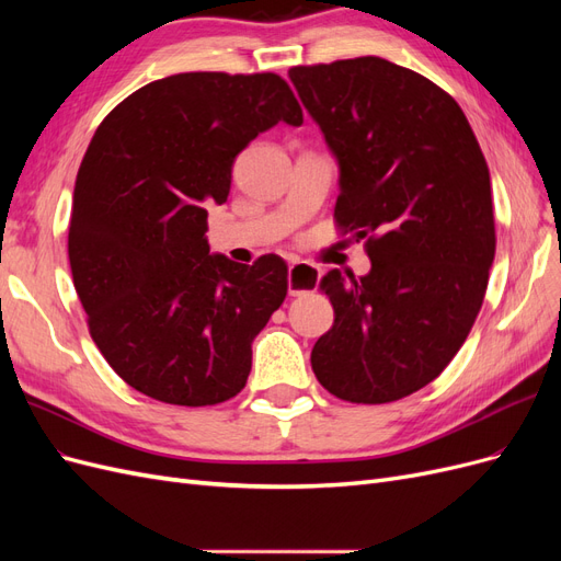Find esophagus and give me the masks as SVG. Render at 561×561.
<instances>
[{
    "label": "esophagus",
    "instance_id": "1",
    "mask_svg": "<svg viewBox=\"0 0 561 561\" xmlns=\"http://www.w3.org/2000/svg\"><path fill=\"white\" fill-rule=\"evenodd\" d=\"M320 283V268L304 264V262H293L287 266V293L293 297H301L307 293H313Z\"/></svg>",
    "mask_w": 561,
    "mask_h": 561
}]
</instances>
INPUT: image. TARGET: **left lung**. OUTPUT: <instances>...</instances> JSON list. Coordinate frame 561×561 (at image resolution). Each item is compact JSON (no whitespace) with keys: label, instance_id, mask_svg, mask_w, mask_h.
Listing matches in <instances>:
<instances>
[{"label":"left lung","instance_id":"obj_1","mask_svg":"<svg viewBox=\"0 0 561 561\" xmlns=\"http://www.w3.org/2000/svg\"><path fill=\"white\" fill-rule=\"evenodd\" d=\"M339 163L336 227L367 239V276L332 268V330L311 351L332 396L383 404L439 377L478 318L496 252L491 180L463 110L377 56L293 67Z\"/></svg>","mask_w":561,"mask_h":561}]
</instances>
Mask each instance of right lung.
<instances>
[{"instance_id":"obj_1","label":"right lung","mask_w":561,"mask_h":561,"mask_svg":"<svg viewBox=\"0 0 561 561\" xmlns=\"http://www.w3.org/2000/svg\"><path fill=\"white\" fill-rule=\"evenodd\" d=\"M280 122L304 114L278 75L184 72L118 103L83 154L67 236L75 290L110 367L149 398L206 407L248 381L287 264L210 254L206 206H222L233 159Z\"/></svg>"}]
</instances>
